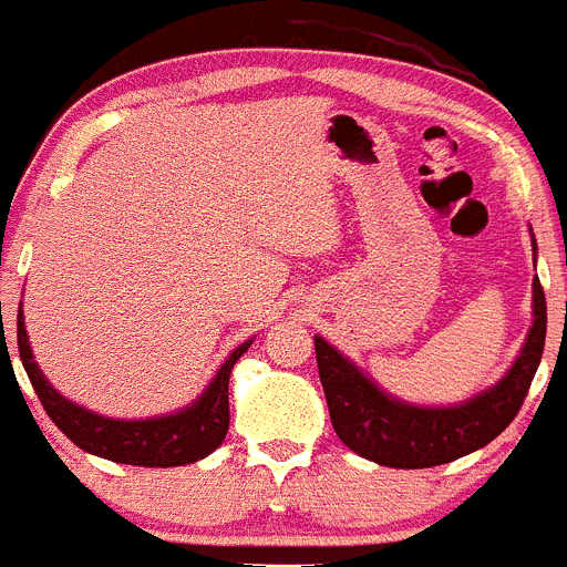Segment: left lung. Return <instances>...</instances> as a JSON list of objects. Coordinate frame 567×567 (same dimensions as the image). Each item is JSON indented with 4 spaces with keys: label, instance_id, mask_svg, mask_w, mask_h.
<instances>
[{
    "label": "left lung",
    "instance_id": "left-lung-1",
    "mask_svg": "<svg viewBox=\"0 0 567 567\" xmlns=\"http://www.w3.org/2000/svg\"><path fill=\"white\" fill-rule=\"evenodd\" d=\"M535 322L509 373L460 406H414L386 395L348 355L315 337L317 368L333 431L353 454L386 467H434L493 442L520 412L546 344V295L532 284Z\"/></svg>",
    "mask_w": 567,
    "mask_h": 567
}]
</instances>
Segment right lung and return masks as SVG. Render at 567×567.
<instances>
[{
    "instance_id": "obj_1",
    "label": "right lung",
    "mask_w": 567,
    "mask_h": 567,
    "mask_svg": "<svg viewBox=\"0 0 567 567\" xmlns=\"http://www.w3.org/2000/svg\"><path fill=\"white\" fill-rule=\"evenodd\" d=\"M2 320V317H0ZM16 331H19V359L24 364L30 384L35 390L38 401L50 414L52 423L78 445V449L89 451V454L102 456V460L118 462V465H138V467H177L192 465L197 460H206L212 451L223 445L225 434H228L230 409H228V381L230 370L236 361L241 359L252 339L241 342L234 353L225 359L223 368L217 370L208 390L192 403V406L181 409L175 414H164V417H147V420H113L102 417V414L89 412V409L78 406L69 398H63L44 373L38 370L35 359H32L30 339H27L24 317L16 320Z\"/></svg>"
}]
</instances>
